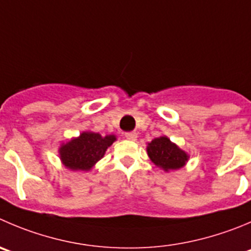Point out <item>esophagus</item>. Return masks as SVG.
<instances>
[{
    "instance_id": "34e87169",
    "label": "esophagus",
    "mask_w": 251,
    "mask_h": 251,
    "mask_svg": "<svg viewBox=\"0 0 251 251\" xmlns=\"http://www.w3.org/2000/svg\"><path fill=\"white\" fill-rule=\"evenodd\" d=\"M124 135H126V138H127L128 140H132V142L137 140V138H138L137 133H135V132H127Z\"/></svg>"
}]
</instances>
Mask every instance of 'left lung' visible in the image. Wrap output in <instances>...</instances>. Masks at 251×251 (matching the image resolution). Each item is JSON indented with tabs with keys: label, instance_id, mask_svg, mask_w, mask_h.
<instances>
[{
	"label": "left lung",
	"instance_id": "obj_1",
	"mask_svg": "<svg viewBox=\"0 0 251 251\" xmlns=\"http://www.w3.org/2000/svg\"><path fill=\"white\" fill-rule=\"evenodd\" d=\"M148 155L150 160L164 171L177 170L187 163L188 154L181 150L168 137H159L148 143Z\"/></svg>",
	"mask_w": 251,
	"mask_h": 251
}]
</instances>
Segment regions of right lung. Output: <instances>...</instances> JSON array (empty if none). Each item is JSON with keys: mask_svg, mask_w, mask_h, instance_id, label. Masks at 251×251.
<instances>
[{"mask_svg": "<svg viewBox=\"0 0 251 251\" xmlns=\"http://www.w3.org/2000/svg\"><path fill=\"white\" fill-rule=\"evenodd\" d=\"M116 139L113 134L102 137L99 133L82 132L80 137L64 143L59 148L61 163L73 171L91 170Z\"/></svg>", "mask_w": 251, "mask_h": 251, "instance_id": "add662e5", "label": "right lung"}]
</instances>
